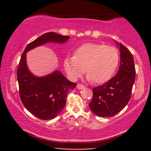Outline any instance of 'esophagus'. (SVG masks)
<instances>
[{
    "label": "esophagus",
    "instance_id": "esophagus-1",
    "mask_svg": "<svg viewBox=\"0 0 151 151\" xmlns=\"http://www.w3.org/2000/svg\"><path fill=\"white\" fill-rule=\"evenodd\" d=\"M84 87V86L83 85V84H77V88H78V89H82Z\"/></svg>",
    "mask_w": 151,
    "mask_h": 151
}]
</instances>
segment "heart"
I'll return each mask as SVG.
<instances>
[{
    "label": "heart",
    "mask_w": 151,
    "mask_h": 151,
    "mask_svg": "<svg viewBox=\"0 0 151 151\" xmlns=\"http://www.w3.org/2000/svg\"><path fill=\"white\" fill-rule=\"evenodd\" d=\"M119 64V53L115 47L104 44L86 43L76 49L73 57L64 60V67L71 80H78L85 72L94 84L111 79Z\"/></svg>",
    "instance_id": "b5f03b06"
}]
</instances>
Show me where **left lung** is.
<instances>
[{
  "instance_id": "1",
  "label": "left lung",
  "mask_w": 151,
  "mask_h": 151,
  "mask_svg": "<svg viewBox=\"0 0 151 151\" xmlns=\"http://www.w3.org/2000/svg\"><path fill=\"white\" fill-rule=\"evenodd\" d=\"M120 65L117 75L102 85L93 88V98L88 106L99 117H111L120 112L129 102L135 80L133 55L121 43Z\"/></svg>"
}]
</instances>
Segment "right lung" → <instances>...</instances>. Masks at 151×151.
Wrapping results in <instances>:
<instances>
[{
    "mask_svg": "<svg viewBox=\"0 0 151 151\" xmlns=\"http://www.w3.org/2000/svg\"><path fill=\"white\" fill-rule=\"evenodd\" d=\"M69 38L54 32L46 33L27 45L20 58L17 69L20 100L27 111L40 119L55 118L65 106L68 92L77 84L58 71L44 77L34 76L27 68L26 53L45 43H64Z\"/></svg>",
    "mask_w": 151,
    "mask_h": 151,
    "instance_id": "obj_1",
    "label": "right lung"
}]
</instances>
